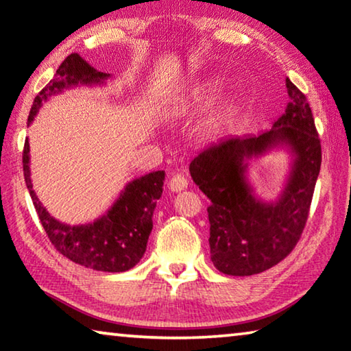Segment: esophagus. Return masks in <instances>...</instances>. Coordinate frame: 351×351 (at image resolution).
<instances>
[{
  "instance_id": "esophagus-1",
  "label": "esophagus",
  "mask_w": 351,
  "mask_h": 351,
  "mask_svg": "<svg viewBox=\"0 0 351 351\" xmlns=\"http://www.w3.org/2000/svg\"><path fill=\"white\" fill-rule=\"evenodd\" d=\"M187 184H189L187 178L184 175H181V173L171 175V178L169 180V187H170V191H173V192L184 191Z\"/></svg>"
}]
</instances>
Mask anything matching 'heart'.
Returning <instances> with one entry per match:
<instances>
[{
	"label": "heart",
	"mask_w": 351,
	"mask_h": 351,
	"mask_svg": "<svg viewBox=\"0 0 351 351\" xmlns=\"http://www.w3.org/2000/svg\"><path fill=\"white\" fill-rule=\"evenodd\" d=\"M210 95H213V88H209V87H199V88H197V90H195V101H198V103H206V101H208V99L210 98ZM206 130H208L209 132L215 131V130H217V121H215V120L209 121L208 126H206Z\"/></svg>",
	"instance_id": "b5f03b06"
}]
</instances>
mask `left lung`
I'll return each mask as SVG.
<instances>
[{
    "instance_id": "obj_1",
    "label": "left lung",
    "mask_w": 351,
    "mask_h": 351,
    "mask_svg": "<svg viewBox=\"0 0 351 351\" xmlns=\"http://www.w3.org/2000/svg\"><path fill=\"white\" fill-rule=\"evenodd\" d=\"M289 104L270 131L228 137L203 149L191 162V175L210 199V259L217 270L250 276L269 270L289 256L302 237L322 164V145L308 98L286 80ZM285 143L296 156L280 199L265 205L252 195L245 160Z\"/></svg>"
}]
</instances>
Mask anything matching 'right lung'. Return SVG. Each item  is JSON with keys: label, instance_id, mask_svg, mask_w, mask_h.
<instances>
[{"label": "right lung", "instance_id": "1", "mask_svg": "<svg viewBox=\"0 0 351 351\" xmlns=\"http://www.w3.org/2000/svg\"><path fill=\"white\" fill-rule=\"evenodd\" d=\"M109 75L97 71L80 54H70L56 70V77L38 92L32 103L27 121L48 95L77 82H99ZM23 173L34 203L38 220L51 245L65 258L88 269L101 271H125L142 259L147 250L148 236L153 230V210L164 186V171H153L130 182L117 203L101 219L86 226H66L59 223L45 210L32 191L29 178V142L23 147Z\"/></svg>", "mask_w": 351, "mask_h": 351}]
</instances>
